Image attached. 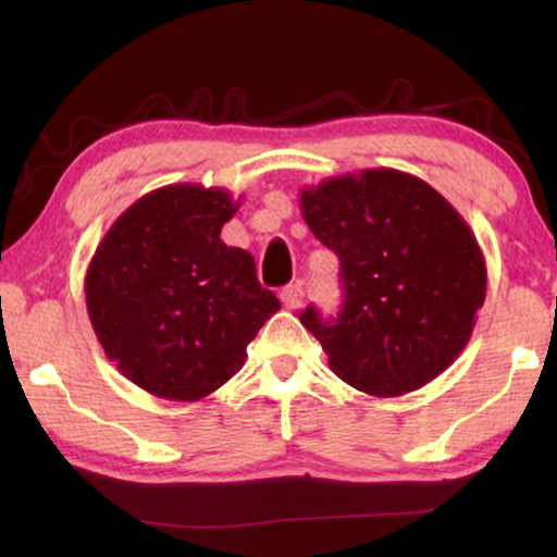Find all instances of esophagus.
Masks as SVG:
<instances>
[{"instance_id": "esophagus-1", "label": "esophagus", "mask_w": 557, "mask_h": 557, "mask_svg": "<svg viewBox=\"0 0 557 557\" xmlns=\"http://www.w3.org/2000/svg\"><path fill=\"white\" fill-rule=\"evenodd\" d=\"M280 299H282V305H285L287 309H299L301 305H305V287H301L299 282H295V285L282 287Z\"/></svg>"}]
</instances>
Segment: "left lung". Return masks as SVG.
Instances as JSON below:
<instances>
[{
	"mask_svg": "<svg viewBox=\"0 0 557 557\" xmlns=\"http://www.w3.org/2000/svg\"><path fill=\"white\" fill-rule=\"evenodd\" d=\"M301 215L342 262V312L299 322L354 388L418 391L467 346L486 297L474 233L435 188L395 169H366L301 191Z\"/></svg>",
	"mask_w": 557,
	"mask_h": 557,
	"instance_id": "1",
	"label": "left lung"
}]
</instances>
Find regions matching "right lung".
<instances>
[{"label":"right lung","instance_id":"obj_1","mask_svg":"<svg viewBox=\"0 0 557 557\" xmlns=\"http://www.w3.org/2000/svg\"><path fill=\"white\" fill-rule=\"evenodd\" d=\"M235 211L223 188L162 186L112 223L90 260L86 305L98 342L157 398L194 403L221 388L280 309L250 252L221 240Z\"/></svg>","mask_w":557,"mask_h":557}]
</instances>
